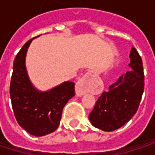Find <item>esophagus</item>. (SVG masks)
Masks as SVG:
<instances>
[{
  "mask_svg": "<svg viewBox=\"0 0 155 155\" xmlns=\"http://www.w3.org/2000/svg\"><path fill=\"white\" fill-rule=\"evenodd\" d=\"M94 76H96V74L93 71H88L82 77L78 80L75 85V92L77 96L81 97L85 93L91 91V88L89 84V79Z\"/></svg>",
  "mask_w": 155,
  "mask_h": 155,
  "instance_id": "esophagus-1",
  "label": "esophagus"
}]
</instances>
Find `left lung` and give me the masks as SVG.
<instances>
[{"mask_svg":"<svg viewBox=\"0 0 155 155\" xmlns=\"http://www.w3.org/2000/svg\"><path fill=\"white\" fill-rule=\"evenodd\" d=\"M130 71L121 75L98 99L89 115L93 127L102 131H114L128 122L137 113L144 88L143 63L138 52L130 51Z\"/></svg>","mask_w":155,"mask_h":155,"instance_id":"8db88e82","label":"left lung"}]
</instances>
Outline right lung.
<instances>
[{
	"mask_svg": "<svg viewBox=\"0 0 155 155\" xmlns=\"http://www.w3.org/2000/svg\"><path fill=\"white\" fill-rule=\"evenodd\" d=\"M32 40L16 55L10 95L18 125L32 136L43 137L57 129L63 108L75 94L74 82L67 81L46 91L37 89L26 68V54Z\"/></svg>",
	"mask_w": 155,
	"mask_h": 155,
	"instance_id": "add662e5",
	"label": "right lung"
}]
</instances>
